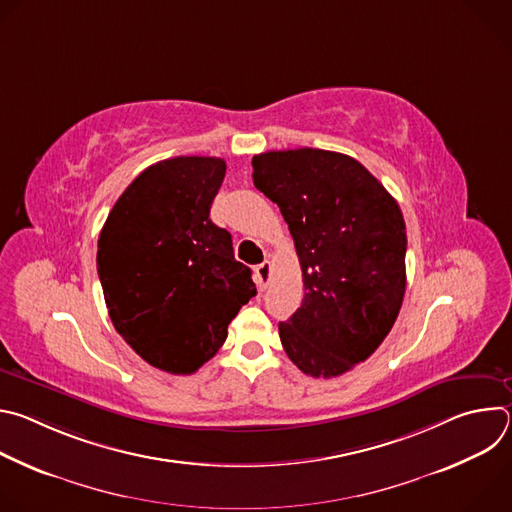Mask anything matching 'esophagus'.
I'll return each instance as SVG.
<instances>
[{
	"label": "esophagus",
	"instance_id": "34e87169",
	"mask_svg": "<svg viewBox=\"0 0 512 512\" xmlns=\"http://www.w3.org/2000/svg\"><path fill=\"white\" fill-rule=\"evenodd\" d=\"M269 279H271V263H269V261H263V263H259V265L255 267V283H257V287L263 291V289H267Z\"/></svg>",
	"mask_w": 512,
	"mask_h": 512
}]
</instances>
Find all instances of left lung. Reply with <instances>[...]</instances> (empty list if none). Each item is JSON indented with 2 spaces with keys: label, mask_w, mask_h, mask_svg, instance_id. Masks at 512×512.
Listing matches in <instances>:
<instances>
[{
  "label": "left lung",
  "mask_w": 512,
  "mask_h": 512,
  "mask_svg": "<svg viewBox=\"0 0 512 512\" xmlns=\"http://www.w3.org/2000/svg\"><path fill=\"white\" fill-rule=\"evenodd\" d=\"M253 184L285 218L306 294L281 344L296 367L330 379L367 360L405 296L407 233L397 200L360 162L326 150L253 156Z\"/></svg>",
  "instance_id": "obj_1"
}]
</instances>
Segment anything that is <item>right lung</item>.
<instances>
[{
  "label": "right lung",
  "mask_w": 512,
  "mask_h": 512,
  "mask_svg": "<svg viewBox=\"0 0 512 512\" xmlns=\"http://www.w3.org/2000/svg\"><path fill=\"white\" fill-rule=\"evenodd\" d=\"M221 158L178 156L145 168L99 235L97 271L115 330L152 367L190 375L227 340L257 294L231 233L210 221Z\"/></svg>",
  "instance_id": "add662e5"
}]
</instances>
